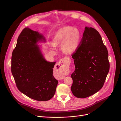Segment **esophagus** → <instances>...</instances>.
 <instances>
[{
  "mask_svg": "<svg viewBox=\"0 0 121 121\" xmlns=\"http://www.w3.org/2000/svg\"><path fill=\"white\" fill-rule=\"evenodd\" d=\"M58 65L60 66V67H62V68H64L67 65V61L66 59H65V58H62L61 59H60L58 62ZM64 78H61V79H63Z\"/></svg>",
  "mask_w": 121,
  "mask_h": 121,
  "instance_id": "34e87169",
  "label": "esophagus"
}]
</instances>
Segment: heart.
Here are the masks:
<instances>
[{"label":"heart","mask_w":121,"mask_h":121,"mask_svg":"<svg viewBox=\"0 0 121 121\" xmlns=\"http://www.w3.org/2000/svg\"><path fill=\"white\" fill-rule=\"evenodd\" d=\"M80 33L76 29L70 26L60 29L53 39L52 46L62 44L64 50L67 53H72L78 47L80 41Z\"/></svg>","instance_id":"heart-1"}]
</instances>
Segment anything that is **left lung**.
<instances>
[{"instance_id":"obj_1","label":"left lung","mask_w":121,"mask_h":121,"mask_svg":"<svg viewBox=\"0 0 121 121\" xmlns=\"http://www.w3.org/2000/svg\"><path fill=\"white\" fill-rule=\"evenodd\" d=\"M75 70L71 74V90L78 98H85L103 87L110 69L108 52L99 32L85 27L83 37L72 54Z\"/></svg>"}]
</instances>
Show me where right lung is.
<instances>
[{
  "mask_svg": "<svg viewBox=\"0 0 121 121\" xmlns=\"http://www.w3.org/2000/svg\"><path fill=\"white\" fill-rule=\"evenodd\" d=\"M42 40L44 38L38 32L23 29L12 52L11 70L21 92L33 99L47 101L54 96L58 81L53 75L56 62L46 61L36 45Z\"/></svg>",
  "mask_w": 121,
  "mask_h": 121,
  "instance_id": "obj_1",
  "label": "right lung"
}]
</instances>
